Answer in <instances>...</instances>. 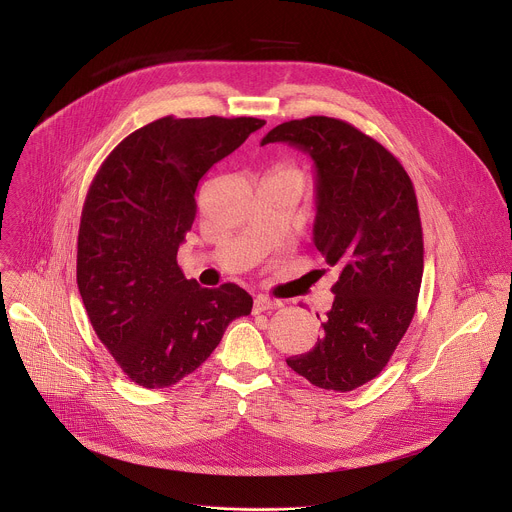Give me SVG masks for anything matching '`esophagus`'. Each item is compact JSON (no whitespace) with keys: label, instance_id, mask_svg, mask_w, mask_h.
Returning <instances> with one entry per match:
<instances>
[{"label":"esophagus","instance_id":"obj_1","mask_svg":"<svg viewBox=\"0 0 512 512\" xmlns=\"http://www.w3.org/2000/svg\"><path fill=\"white\" fill-rule=\"evenodd\" d=\"M277 308H281V302L279 300H269L265 296H257L255 302H253V314H261V312L277 310Z\"/></svg>","mask_w":512,"mask_h":512}]
</instances>
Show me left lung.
<instances>
[{
  "mask_svg": "<svg viewBox=\"0 0 512 512\" xmlns=\"http://www.w3.org/2000/svg\"><path fill=\"white\" fill-rule=\"evenodd\" d=\"M285 141L316 166L314 245L340 271L324 332L287 367L346 393L373 381L405 336L423 275V233L401 162L354 125L314 115L285 121L261 141Z\"/></svg>",
  "mask_w": 512,
  "mask_h": 512,
  "instance_id": "1",
  "label": "left lung"
}]
</instances>
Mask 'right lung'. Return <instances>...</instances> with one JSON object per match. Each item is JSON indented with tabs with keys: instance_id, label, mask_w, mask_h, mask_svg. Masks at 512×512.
Here are the masks:
<instances>
[{
	"instance_id": "add662e5",
	"label": "right lung",
	"mask_w": 512,
	"mask_h": 512,
	"mask_svg": "<svg viewBox=\"0 0 512 512\" xmlns=\"http://www.w3.org/2000/svg\"><path fill=\"white\" fill-rule=\"evenodd\" d=\"M265 125L255 117H162L129 133L93 178L79 229L77 283L121 371L145 389L194 373L253 298L235 283L186 279L178 247L200 178Z\"/></svg>"
}]
</instances>
